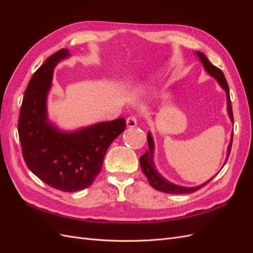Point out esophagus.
<instances>
[{
	"label": "esophagus",
	"instance_id": "obj_1",
	"mask_svg": "<svg viewBox=\"0 0 253 253\" xmlns=\"http://www.w3.org/2000/svg\"><path fill=\"white\" fill-rule=\"evenodd\" d=\"M137 117L135 116H129L127 119H126V126L128 127H134L137 126Z\"/></svg>",
	"mask_w": 253,
	"mask_h": 253
}]
</instances>
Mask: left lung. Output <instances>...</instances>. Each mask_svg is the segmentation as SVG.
<instances>
[{
  "label": "left lung",
  "instance_id": "left-lung-1",
  "mask_svg": "<svg viewBox=\"0 0 253 253\" xmlns=\"http://www.w3.org/2000/svg\"><path fill=\"white\" fill-rule=\"evenodd\" d=\"M196 53H197V56L200 57L202 63L205 67V70L208 72V74H210L212 77L215 78L218 81V83L220 84V86L226 90L228 114H229V116H230L231 121L233 122V112H232V105H231V100H230V94H229V86H228V83H227V80L225 78L224 73L221 72L218 67L214 66L208 60V58H207L204 55L203 52L197 51ZM232 140H233V133H232L230 143H229V147H228L226 163H227L229 155H230V151H231V147H232ZM148 144H149V149L147 150V152H145L143 155L140 156V167H141V170H142L143 174L145 175V177L148 178V181H149L150 185L154 189L160 191V192L170 193V194L193 193V192H195V191L200 190L201 188L206 186L207 183L211 181V179H213V178H211L207 182L203 183V185L197 186V187H193V188H186V187L176 186V185H174V183L167 181L163 177V176L155 170L154 164H153V151H154V143H153V138H152V136H151L150 133L148 134ZM226 163H225V165H226Z\"/></svg>",
  "mask_w": 253,
  "mask_h": 253
}]
</instances>
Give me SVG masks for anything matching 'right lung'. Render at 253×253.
Returning a JSON list of instances; mask_svg holds the SVG:
<instances>
[{
  "instance_id": "add662e5",
  "label": "right lung",
  "mask_w": 253,
  "mask_h": 253,
  "mask_svg": "<svg viewBox=\"0 0 253 253\" xmlns=\"http://www.w3.org/2000/svg\"><path fill=\"white\" fill-rule=\"evenodd\" d=\"M71 53L66 48L49 56L30 78L20 110L18 132L28 169L46 185L63 192L89 187L100 172L110 144L125 131L126 119L61 132L47 121L46 97L53 68Z\"/></svg>"
}]
</instances>
